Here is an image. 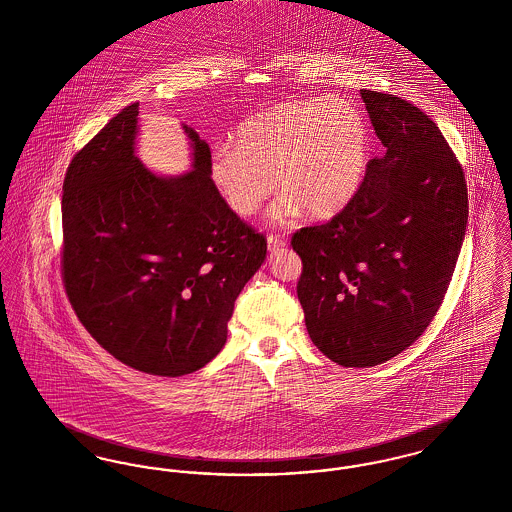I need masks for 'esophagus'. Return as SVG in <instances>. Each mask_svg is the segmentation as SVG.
<instances>
[{
  "label": "esophagus",
  "mask_w": 512,
  "mask_h": 512,
  "mask_svg": "<svg viewBox=\"0 0 512 512\" xmlns=\"http://www.w3.org/2000/svg\"><path fill=\"white\" fill-rule=\"evenodd\" d=\"M286 244H288V240L280 234H270L267 238L268 251H278V249L286 247Z\"/></svg>",
  "instance_id": "obj_1"
}]
</instances>
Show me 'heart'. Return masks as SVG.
Returning a JSON list of instances; mask_svg holds the SVG:
<instances>
[{"instance_id":"obj_1","label":"heart","mask_w":512,"mask_h":512,"mask_svg":"<svg viewBox=\"0 0 512 512\" xmlns=\"http://www.w3.org/2000/svg\"><path fill=\"white\" fill-rule=\"evenodd\" d=\"M368 163L361 111L340 98L280 101L247 117L232 142L217 144L209 180L240 217H253L278 186L272 220L292 222L307 207L332 217L357 194Z\"/></svg>"}]
</instances>
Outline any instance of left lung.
<instances>
[{"label":"left lung","mask_w":512,"mask_h":512,"mask_svg":"<svg viewBox=\"0 0 512 512\" xmlns=\"http://www.w3.org/2000/svg\"><path fill=\"white\" fill-rule=\"evenodd\" d=\"M384 157L326 224L292 236L307 332L341 366L380 365L436 317L457 265L468 192L438 124L413 103L361 90Z\"/></svg>","instance_id":"left-lung-1"}]
</instances>
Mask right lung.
<instances>
[{"mask_svg": "<svg viewBox=\"0 0 512 512\" xmlns=\"http://www.w3.org/2000/svg\"><path fill=\"white\" fill-rule=\"evenodd\" d=\"M138 107L117 113L67 169L61 274L76 317L105 351L176 378L219 355L267 238L217 194L211 149L192 128L194 171H147L134 155Z\"/></svg>", "mask_w": 512, "mask_h": 512, "instance_id": "obj_1", "label": "right lung"}]
</instances>
